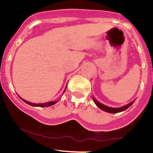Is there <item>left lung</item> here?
Segmentation results:
<instances>
[{
    "label": "left lung",
    "mask_w": 153,
    "mask_h": 153,
    "mask_svg": "<svg viewBox=\"0 0 153 153\" xmlns=\"http://www.w3.org/2000/svg\"><path fill=\"white\" fill-rule=\"evenodd\" d=\"M93 100H94V103H96V106L99 107V108H101V110L104 111H106V112H108V113H111V114H117V113H119V112L124 111L127 109L129 106H131V104L134 102V101H131V103H128V104L125 105V106H124L119 107V108H112V107L105 106V105H103V103L99 102V101H96V100L95 99L94 97H93Z\"/></svg>",
    "instance_id": "1"
}]
</instances>
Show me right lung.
Instances as JSON below:
<instances>
[{
  "instance_id": "1",
  "label": "right lung",
  "mask_w": 153,
  "mask_h": 153,
  "mask_svg": "<svg viewBox=\"0 0 153 153\" xmlns=\"http://www.w3.org/2000/svg\"><path fill=\"white\" fill-rule=\"evenodd\" d=\"M66 86H65V88L64 91H63V94H64L65 92V90H66ZM20 97V96H19ZM20 99L23 100V101L24 102H25L27 103V104L30 105V106H37V107H48V106H52V105L55 104L56 103L58 102V101H50V102H47V103H31V102H29V101H26V100L23 99L22 98L20 97Z\"/></svg>"
}]
</instances>
